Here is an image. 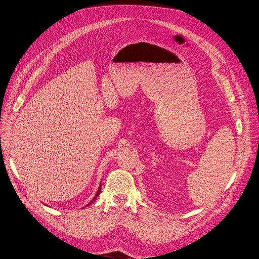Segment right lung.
I'll return each instance as SVG.
<instances>
[{
    "label": "right lung",
    "mask_w": 259,
    "mask_h": 259,
    "mask_svg": "<svg viewBox=\"0 0 259 259\" xmlns=\"http://www.w3.org/2000/svg\"><path fill=\"white\" fill-rule=\"evenodd\" d=\"M101 189H102V188H101V186H100V188H99V190H98V192H97V194H95V196L93 197V199H92V200H91L90 202H88V203H87V205H86V207H87V206H89V205H91V203H92V201H93V200H94L95 198H97V197L99 196V194H100V192H101Z\"/></svg>",
    "instance_id": "add662e5"
}]
</instances>
